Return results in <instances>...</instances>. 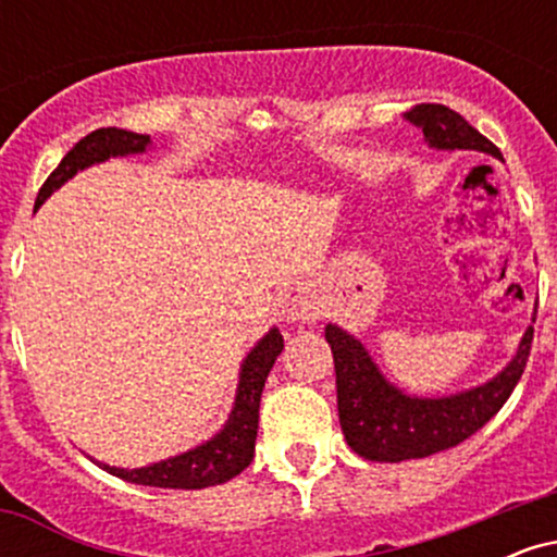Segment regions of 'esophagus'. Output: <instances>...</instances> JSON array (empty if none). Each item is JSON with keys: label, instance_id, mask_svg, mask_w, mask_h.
<instances>
[{"label": "esophagus", "instance_id": "34e87169", "mask_svg": "<svg viewBox=\"0 0 557 557\" xmlns=\"http://www.w3.org/2000/svg\"><path fill=\"white\" fill-rule=\"evenodd\" d=\"M280 314L285 322H314L319 317V298L314 287L306 283L290 285L280 296Z\"/></svg>", "mask_w": 557, "mask_h": 557}]
</instances>
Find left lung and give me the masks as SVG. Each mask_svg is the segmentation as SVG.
<instances>
[{
	"label": "left lung",
	"mask_w": 557,
	"mask_h": 557,
	"mask_svg": "<svg viewBox=\"0 0 557 557\" xmlns=\"http://www.w3.org/2000/svg\"><path fill=\"white\" fill-rule=\"evenodd\" d=\"M406 117L421 127L434 149H469L503 159L500 149L450 107L417 104ZM324 337L335 359L337 413L348 445L369 461L400 463L461 445L500 411L527 369L534 327L527 330L519 354L495 380L450 398L403 395L380 374L356 337L335 324H327Z\"/></svg>",
	"instance_id": "1"
}]
</instances>
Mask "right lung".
Listing matches in <instances>:
<instances>
[{
	"instance_id": "right-lung-1",
	"label": "right lung",
	"mask_w": 557,
	"mask_h": 557,
	"mask_svg": "<svg viewBox=\"0 0 557 557\" xmlns=\"http://www.w3.org/2000/svg\"><path fill=\"white\" fill-rule=\"evenodd\" d=\"M149 146V136L140 133L120 131V127H99L81 138L73 149L62 157L57 170L47 177L36 196V207L52 196V190L70 181L75 172L88 168V164L104 162L110 157L138 154ZM283 350V335L270 330L257 348L246 356L240 369V385L235 395L233 413H230L225 430L214 434L209 443L183 453V456L168 458L144 469H114V466L99 463L101 469L110 471L112 476L125 479L133 484H146V487H168V490H203L214 484H225L227 479L238 476L253 458V445H257L259 430V400L264 389L267 374H270L274 359Z\"/></svg>"
}]
</instances>
